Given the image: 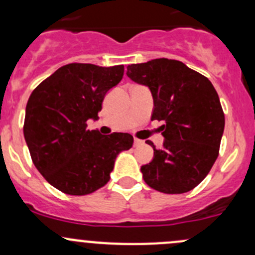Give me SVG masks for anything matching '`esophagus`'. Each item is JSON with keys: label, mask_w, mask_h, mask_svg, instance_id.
Masks as SVG:
<instances>
[{"label": "esophagus", "mask_w": 255, "mask_h": 255, "mask_svg": "<svg viewBox=\"0 0 255 255\" xmlns=\"http://www.w3.org/2000/svg\"><path fill=\"white\" fill-rule=\"evenodd\" d=\"M134 146H139V145H142L143 144V140H140V139H138V138H134Z\"/></svg>", "instance_id": "obj_1"}]
</instances>
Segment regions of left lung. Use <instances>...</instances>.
I'll return each mask as SVG.
<instances>
[{"instance_id":"1","label":"left lung","mask_w":255,"mask_h":255,"mask_svg":"<svg viewBox=\"0 0 255 255\" xmlns=\"http://www.w3.org/2000/svg\"><path fill=\"white\" fill-rule=\"evenodd\" d=\"M127 75L150 89L151 121H163L165 140L140 168L144 181L164 194L195 189L215 164L225 129V113L206 76L179 60L160 58L127 66Z\"/></svg>"}]
</instances>
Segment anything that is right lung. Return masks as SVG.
<instances>
[{"label":"right lung","mask_w":255,"mask_h":255,"mask_svg":"<svg viewBox=\"0 0 255 255\" xmlns=\"http://www.w3.org/2000/svg\"><path fill=\"white\" fill-rule=\"evenodd\" d=\"M125 66L71 63L59 68L33 92L25 107L24 133L33 164L55 189L89 195L110 181L116 156L133 145L128 133L87 129L99 118L105 95L123 78Z\"/></svg>","instance_id":"obj_1"}]
</instances>
